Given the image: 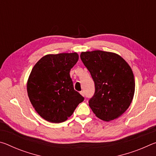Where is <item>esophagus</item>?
Instances as JSON below:
<instances>
[{"label": "esophagus", "instance_id": "obj_1", "mask_svg": "<svg viewBox=\"0 0 156 156\" xmlns=\"http://www.w3.org/2000/svg\"><path fill=\"white\" fill-rule=\"evenodd\" d=\"M80 94L82 95V96H84V92L83 91H80Z\"/></svg>", "mask_w": 156, "mask_h": 156}]
</instances>
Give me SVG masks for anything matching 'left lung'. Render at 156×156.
Wrapping results in <instances>:
<instances>
[{"label": "left lung", "instance_id": "obj_1", "mask_svg": "<svg viewBox=\"0 0 156 156\" xmlns=\"http://www.w3.org/2000/svg\"><path fill=\"white\" fill-rule=\"evenodd\" d=\"M80 58L94 81L95 93L89 101L94 114L107 122L120 117L135 92L130 66L119 55L100 50L82 52Z\"/></svg>", "mask_w": 156, "mask_h": 156}]
</instances>
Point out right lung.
Instances as JSON below:
<instances>
[{
  "instance_id": "obj_1",
  "label": "right lung",
  "mask_w": 156,
  "mask_h": 156,
  "mask_svg": "<svg viewBox=\"0 0 156 156\" xmlns=\"http://www.w3.org/2000/svg\"><path fill=\"white\" fill-rule=\"evenodd\" d=\"M78 60L76 52L48 54L31 70L27 84L29 98L36 112L48 122H65L84 100L73 89L69 75Z\"/></svg>"
}]
</instances>
